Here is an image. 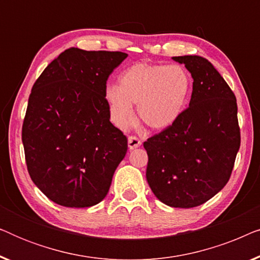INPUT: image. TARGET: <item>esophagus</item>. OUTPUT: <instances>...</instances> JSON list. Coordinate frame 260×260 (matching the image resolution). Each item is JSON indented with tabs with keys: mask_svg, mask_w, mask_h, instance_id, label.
Returning <instances> with one entry per match:
<instances>
[{
	"mask_svg": "<svg viewBox=\"0 0 260 260\" xmlns=\"http://www.w3.org/2000/svg\"><path fill=\"white\" fill-rule=\"evenodd\" d=\"M141 144H142V143H141V141L138 140L137 137H135V136H130L129 138H127V147H129L130 150H134V149L138 148V147H140Z\"/></svg>",
	"mask_w": 260,
	"mask_h": 260,
	"instance_id": "esophagus-1",
	"label": "esophagus"
}]
</instances>
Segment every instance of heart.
<instances>
[{
    "label": "heart",
    "instance_id": "b5f03b06",
    "mask_svg": "<svg viewBox=\"0 0 260 260\" xmlns=\"http://www.w3.org/2000/svg\"><path fill=\"white\" fill-rule=\"evenodd\" d=\"M193 91V80L180 65L134 63L118 77V85H109L104 98L113 123L125 129L135 119L133 104L145 125L163 130L177 122Z\"/></svg>",
    "mask_w": 260,
    "mask_h": 260
}]
</instances>
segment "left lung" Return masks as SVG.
I'll use <instances>...</instances> for the list:
<instances>
[{
  "mask_svg": "<svg viewBox=\"0 0 260 260\" xmlns=\"http://www.w3.org/2000/svg\"><path fill=\"white\" fill-rule=\"evenodd\" d=\"M193 78L189 108L172 126L144 142L147 181L170 207L205 204L229 182L240 148L236 95L207 59L173 56Z\"/></svg>",
  "mask_w": 260,
  "mask_h": 260,
  "instance_id": "left-lung-1",
  "label": "left lung"
}]
</instances>
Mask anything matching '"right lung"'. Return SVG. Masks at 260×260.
Instances as JSON below:
<instances>
[{"label":"right lung","mask_w":260,"mask_h":260,"mask_svg":"<svg viewBox=\"0 0 260 260\" xmlns=\"http://www.w3.org/2000/svg\"><path fill=\"white\" fill-rule=\"evenodd\" d=\"M127 54L71 47L31 88L22 126L30 179L55 204L91 207L106 197L127 140L110 122L106 80Z\"/></svg>","instance_id":"right-lung-1"}]
</instances>
